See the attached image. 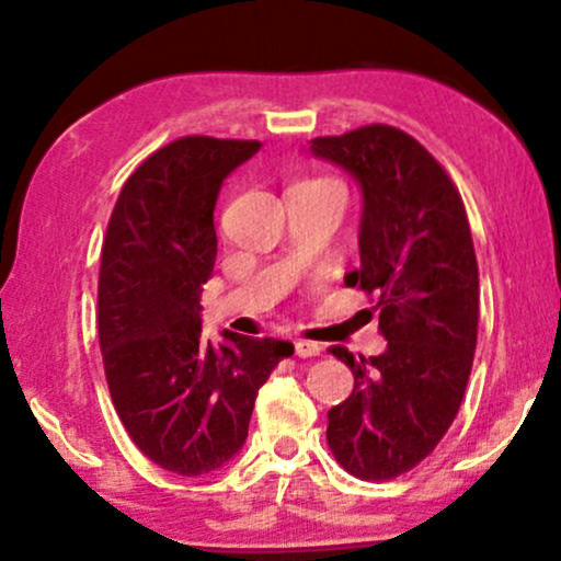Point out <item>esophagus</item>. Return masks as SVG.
<instances>
[{
    "mask_svg": "<svg viewBox=\"0 0 561 561\" xmlns=\"http://www.w3.org/2000/svg\"><path fill=\"white\" fill-rule=\"evenodd\" d=\"M295 353H298L300 358L319 356V353H321V345H319V343H311V340H295Z\"/></svg>",
    "mask_w": 561,
    "mask_h": 561,
    "instance_id": "34e87169",
    "label": "esophagus"
}]
</instances>
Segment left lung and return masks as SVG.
<instances>
[{
    "mask_svg": "<svg viewBox=\"0 0 561 561\" xmlns=\"http://www.w3.org/2000/svg\"><path fill=\"white\" fill-rule=\"evenodd\" d=\"M311 152L362 190V266L345 285L377 295L388 340L371 358L330 347L353 392L327 414V440L351 474L392 480L433 454L465 398L480 317L472 231L448 173L401 128L317 137Z\"/></svg>",
    "mask_w": 561,
    "mask_h": 561,
    "instance_id": "8db88e82",
    "label": "left lung"
}]
</instances>
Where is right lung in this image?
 Returning a JSON list of instances; mask_svg holds the SVG:
<instances>
[{
    "mask_svg": "<svg viewBox=\"0 0 561 561\" xmlns=\"http://www.w3.org/2000/svg\"><path fill=\"white\" fill-rule=\"evenodd\" d=\"M261 141L182 137L128 176L102 244L96 330L107 388L137 448L197 478L234 459L255 396L293 343L224 332L203 340L224 179Z\"/></svg>",
    "mask_w": 561,
    "mask_h": 561,
    "instance_id": "1",
    "label": "right lung"
}]
</instances>
